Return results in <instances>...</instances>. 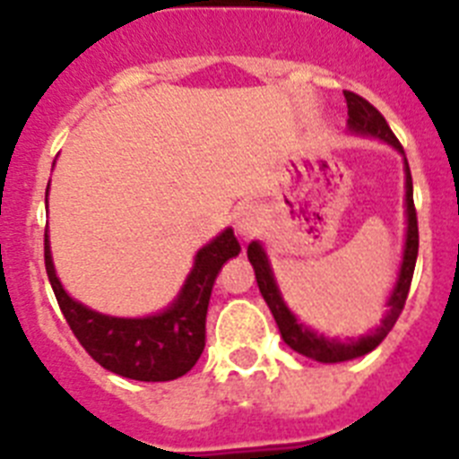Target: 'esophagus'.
<instances>
[{
    "instance_id": "obj_1",
    "label": "esophagus",
    "mask_w": 459,
    "mask_h": 459,
    "mask_svg": "<svg viewBox=\"0 0 459 459\" xmlns=\"http://www.w3.org/2000/svg\"><path fill=\"white\" fill-rule=\"evenodd\" d=\"M235 230L242 238H251L260 230V214L255 210V205H245V208L238 212V220H235Z\"/></svg>"
}]
</instances>
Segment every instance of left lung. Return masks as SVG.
<instances>
[{
	"label": "left lung",
	"instance_id": "1",
	"mask_svg": "<svg viewBox=\"0 0 459 459\" xmlns=\"http://www.w3.org/2000/svg\"><path fill=\"white\" fill-rule=\"evenodd\" d=\"M345 102H348V127L350 132H357L363 137H375L386 142L389 146H394L400 155H404L403 146L395 139V134L391 132L386 118L370 105L366 98L357 96L352 91H345ZM404 205H407V238H404V251H403V265H400L398 281H395L394 292H391L389 301H386V316L379 322V327L375 332L366 333V336L357 338V341H336V338H327L322 333L308 329L304 322H299L295 317V313L286 307V301L281 297L279 286H276L274 274H272L270 260H267L265 249L258 245V242H251L247 247V255H249V263L254 265L255 281H258L260 295L267 301L272 316L276 320V327H279L281 338L286 342L288 348H292L295 352L304 354V357L313 359V361L320 363H341L350 361V359L363 357V354L373 352L379 342L386 338V333L394 329L395 320L400 317L404 308V301H407V292L411 286V276H414L416 267V255H419V221H416V208H414V187H411V173L407 158H404Z\"/></svg>",
	"mask_w": 459,
	"mask_h": 459
}]
</instances>
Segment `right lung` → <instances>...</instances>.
<instances>
[{
  "label": "right lung",
  "mask_w": 459,
  "mask_h": 459,
  "mask_svg": "<svg viewBox=\"0 0 459 459\" xmlns=\"http://www.w3.org/2000/svg\"><path fill=\"white\" fill-rule=\"evenodd\" d=\"M238 254L239 242L233 229H226L199 249L183 290L167 311L114 317L84 307L64 290L45 233V270L68 327L102 368L139 382H169L194 368L205 348V316L214 279L226 260Z\"/></svg>",
  "instance_id": "1"
}]
</instances>
